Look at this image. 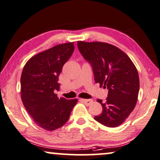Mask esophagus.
Returning a JSON list of instances; mask_svg holds the SVG:
<instances>
[{"label":"esophagus","mask_w":160,"mask_h":160,"mask_svg":"<svg viewBox=\"0 0 160 160\" xmlns=\"http://www.w3.org/2000/svg\"><path fill=\"white\" fill-rule=\"evenodd\" d=\"M81 101H82L85 105H87V106H90V105L93 102V101L91 99H81Z\"/></svg>","instance_id":"34e87169"}]
</instances>
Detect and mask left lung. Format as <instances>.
<instances>
[{
  "instance_id": "left-lung-1",
  "label": "left lung",
  "mask_w": 160,
  "mask_h": 160,
  "mask_svg": "<svg viewBox=\"0 0 160 160\" xmlns=\"http://www.w3.org/2000/svg\"><path fill=\"white\" fill-rule=\"evenodd\" d=\"M83 57L91 64L95 81L108 90L103 111L95 120L108 127H117L124 122L135 108L139 90L137 68L128 56L117 47L106 42H78Z\"/></svg>"
}]
</instances>
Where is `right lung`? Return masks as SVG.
Here are the masks:
<instances>
[{"label": "right lung", "instance_id": "right-lung-1", "mask_svg": "<svg viewBox=\"0 0 160 160\" xmlns=\"http://www.w3.org/2000/svg\"><path fill=\"white\" fill-rule=\"evenodd\" d=\"M74 42L56 45L28 59L21 77V98L25 108L39 127L60 128L68 121L78 99L59 98V76L74 51Z\"/></svg>", "mask_w": 160, "mask_h": 160}]
</instances>
